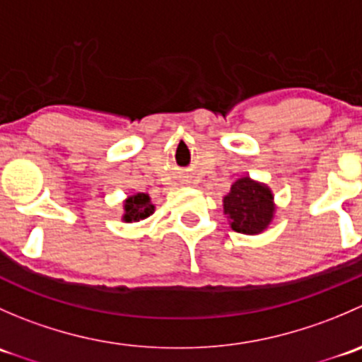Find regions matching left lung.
<instances>
[{
  "label": "left lung",
  "mask_w": 362,
  "mask_h": 362,
  "mask_svg": "<svg viewBox=\"0 0 362 362\" xmlns=\"http://www.w3.org/2000/svg\"><path fill=\"white\" fill-rule=\"evenodd\" d=\"M224 214L236 233L259 235L275 215L273 192L268 185L249 177L238 178L224 196Z\"/></svg>",
  "instance_id": "obj_1"
}]
</instances>
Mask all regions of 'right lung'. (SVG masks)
Here are the masks:
<instances>
[{"mask_svg":"<svg viewBox=\"0 0 362 362\" xmlns=\"http://www.w3.org/2000/svg\"><path fill=\"white\" fill-rule=\"evenodd\" d=\"M152 214H154V204L151 203V196L145 194V192L129 196L124 202V222H140L144 218L151 217Z\"/></svg>","mask_w":362,"mask_h":362,"instance_id":"obj_1","label":"right lung"}]
</instances>
